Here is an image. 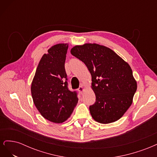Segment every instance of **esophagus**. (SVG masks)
<instances>
[{
    "label": "esophagus",
    "mask_w": 157,
    "mask_h": 157,
    "mask_svg": "<svg viewBox=\"0 0 157 157\" xmlns=\"http://www.w3.org/2000/svg\"><path fill=\"white\" fill-rule=\"evenodd\" d=\"M78 91L79 92V93H80V94H82L84 92V86H83L82 84L80 85V86L78 88Z\"/></svg>",
    "instance_id": "1"
}]
</instances>
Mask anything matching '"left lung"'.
Listing matches in <instances>:
<instances>
[{
    "mask_svg": "<svg viewBox=\"0 0 157 157\" xmlns=\"http://www.w3.org/2000/svg\"><path fill=\"white\" fill-rule=\"evenodd\" d=\"M71 53L84 63L92 75L96 101L89 109L94 120L109 124L120 119L137 90L130 65L108 47L96 43L75 46Z\"/></svg>",
    "mask_w": 157,
    "mask_h": 157,
    "instance_id": "1",
    "label": "left lung"
}]
</instances>
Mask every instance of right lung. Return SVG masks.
I'll return each instance as SVG.
<instances>
[{
    "mask_svg": "<svg viewBox=\"0 0 157 157\" xmlns=\"http://www.w3.org/2000/svg\"><path fill=\"white\" fill-rule=\"evenodd\" d=\"M67 43L52 46L38 65L31 86L36 108L48 121L63 122L71 117L78 103L77 93L69 90L65 69Z\"/></svg>",
    "mask_w": 157,
    "mask_h": 157,
    "instance_id": "obj_1",
    "label": "right lung"
}]
</instances>
